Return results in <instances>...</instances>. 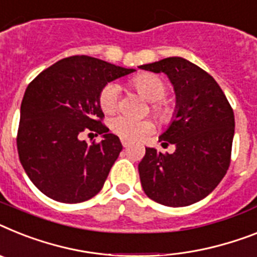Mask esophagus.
Returning <instances> with one entry per match:
<instances>
[{
  "mask_svg": "<svg viewBox=\"0 0 257 257\" xmlns=\"http://www.w3.org/2000/svg\"><path fill=\"white\" fill-rule=\"evenodd\" d=\"M120 141H121V145L124 146V148H126V146L131 145V141H129V140H126V139H121Z\"/></svg>",
  "mask_w": 257,
  "mask_h": 257,
  "instance_id": "1",
  "label": "esophagus"
}]
</instances>
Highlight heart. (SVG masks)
Wrapping results in <instances>:
<instances>
[{
  "label": "heart",
  "mask_w": 257,
  "mask_h": 257,
  "mask_svg": "<svg viewBox=\"0 0 257 257\" xmlns=\"http://www.w3.org/2000/svg\"><path fill=\"white\" fill-rule=\"evenodd\" d=\"M132 86L149 102H152V111L161 120H170L172 116V109L162 99L167 95L166 82L152 73H142L132 79ZM120 98V86L115 82L107 83L99 94V104L105 113L115 112L118 105ZM109 128L115 135L126 140H139L144 136L153 132L154 124L148 118H133L125 115H118L109 122Z\"/></svg>",
  "instance_id": "obj_1"
}]
</instances>
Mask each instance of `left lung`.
<instances>
[{"instance_id": "8db88e82", "label": "left lung", "mask_w": 257, "mask_h": 257, "mask_svg": "<svg viewBox=\"0 0 257 257\" xmlns=\"http://www.w3.org/2000/svg\"><path fill=\"white\" fill-rule=\"evenodd\" d=\"M140 68L167 74L176 94L175 117L159 137L175 152L146 148L139 165L142 189L162 205L188 206L213 192L227 172L234 111L212 75L188 60L169 57Z\"/></svg>"}]
</instances>
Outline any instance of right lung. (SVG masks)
Masks as SVG:
<instances>
[{
	"label": "right lung",
	"instance_id": "obj_1",
	"mask_svg": "<svg viewBox=\"0 0 257 257\" xmlns=\"http://www.w3.org/2000/svg\"><path fill=\"white\" fill-rule=\"evenodd\" d=\"M133 72L72 56L45 69L26 88L17 148L26 174L45 196L77 204L103 188L122 145L102 122L99 94L108 82ZM85 130L102 134V142H81Z\"/></svg>",
	"mask_w": 257,
	"mask_h": 257
}]
</instances>
